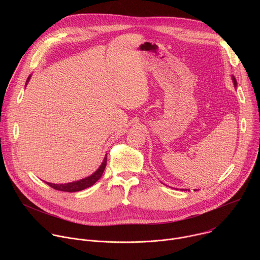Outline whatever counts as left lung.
Returning <instances> with one entry per match:
<instances>
[{
  "label": "left lung",
  "mask_w": 260,
  "mask_h": 260,
  "mask_svg": "<svg viewBox=\"0 0 260 260\" xmlns=\"http://www.w3.org/2000/svg\"><path fill=\"white\" fill-rule=\"evenodd\" d=\"M233 81H234V84H235V86H237V80H236L235 76H233Z\"/></svg>",
  "instance_id": "8db88e82"
}]
</instances>
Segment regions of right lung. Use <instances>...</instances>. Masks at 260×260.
<instances>
[{
	"label": "right lung",
	"mask_w": 260,
	"mask_h": 260,
	"mask_svg": "<svg viewBox=\"0 0 260 260\" xmlns=\"http://www.w3.org/2000/svg\"><path fill=\"white\" fill-rule=\"evenodd\" d=\"M30 79V75L28 76L26 83L28 82V80ZM25 83V84H26ZM107 166V155L105 156L102 165L100 166V168L90 176L81 179L79 181H75V182H71V183H66V184H53V183H49V182H45L47 185H49L50 187H52L55 190H59V191H66V192H76V191H80L83 190L85 188H88L102 177L104 170Z\"/></svg>",
	"instance_id": "1"
}]
</instances>
